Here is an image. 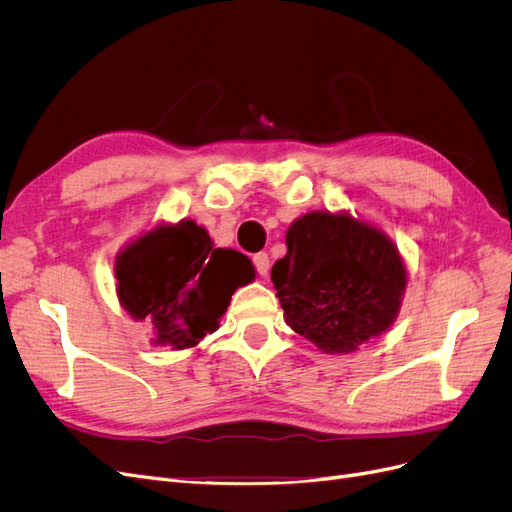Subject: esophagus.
Listing matches in <instances>:
<instances>
[{
    "instance_id": "esophagus-1",
    "label": "esophagus",
    "mask_w": 512,
    "mask_h": 512,
    "mask_svg": "<svg viewBox=\"0 0 512 512\" xmlns=\"http://www.w3.org/2000/svg\"><path fill=\"white\" fill-rule=\"evenodd\" d=\"M254 267H256V271L262 275V277H267V273H269V256L265 254V252H260V254H254Z\"/></svg>"
}]
</instances>
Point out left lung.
I'll list each match as a JSON object with an SVG mask.
<instances>
[{"instance_id": "8db88e82", "label": "left lung", "mask_w": 512, "mask_h": 512, "mask_svg": "<svg viewBox=\"0 0 512 512\" xmlns=\"http://www.w3.org/2000/svg\"><path fill=\"white\" fill-rule=\"evenodd\" d=\"M286 245L271 280L292 331L322 352L348 354L391 327L406 267L382 230L314 211L288 228Z\"/></svg>"}]
</instances>
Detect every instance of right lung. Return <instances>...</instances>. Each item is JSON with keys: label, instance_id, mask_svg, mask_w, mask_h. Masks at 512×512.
<instances>
[{"label": "right lung", "instance_id": "right-lung-1", "mask_svg": "<svg viewBox=\"0 0 512 512\" xmlns=\"http://www.w3.org/2000/svg\"><path fill=\"white\" fill-rule=\"evenodd\" d=\"M235 250H215L207 230L185 220L158 226L115 260L117 294L134 320L153 327V346L183 350L220 327L232 292L254 280Z\"/></svg>", "mask_w": 512, "mask_h": 512}]
</instances>
